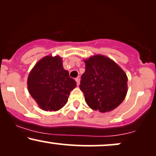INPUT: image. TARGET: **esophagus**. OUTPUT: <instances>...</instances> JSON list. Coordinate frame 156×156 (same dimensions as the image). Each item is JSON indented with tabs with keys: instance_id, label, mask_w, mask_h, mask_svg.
I'll return each instance as SVG.
<instances>
[{
	"instance_id": "obj_1",
	"label": "esophagus",
	"mask_w": 156,
	"mask_h": 156,
	"mask_svg": "<svg viewBox=\"0 0 156 156\" xmlns=\"http://www.w3.org/2000/svg\"><path fill=\"white\" fill-rule=\"evenodd\" d=\"M76 81L77 83V86H79L80 84V78H76Z\"/></svg>"
}]
</instances>
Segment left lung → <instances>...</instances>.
I'll list each match as a JSON object with an SVG mask.
<instances>
[{
  "label": "left lung",
  "mask_w": 156,
  "mask_h": 156,
  "mask_svg": "<svg viewBox=\"0 0 156 156\" xmlns=\"http://www.w3.org/2000/svg\"><path fill=\"white\" fill-rule=\"evenodd\" d=\"M85 72L79 86L85 101L100 112L114 110L124 101L128 92V77L114 61L102 55L84 60Z\"/></svg>",
  "instance_id": "obj_1"
}]
</instances>
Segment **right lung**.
<instances>
[{"label":"right lung","instance_id":"right-lung-1","mask_svg":"<svg viewBox=\"0 0 156 156\" xmlns=\"http://www.w3.org/2000/svg\"><path fill=\"white\" fill-rule=\"evenodd\" d=\"M28 89L39 108L55 112L67 103L69 93L76 88V80L63 68L58 55H47L35 64L28 75Z\"/></svg>","mask_w":156,"mask_h":156}]
</instances>
